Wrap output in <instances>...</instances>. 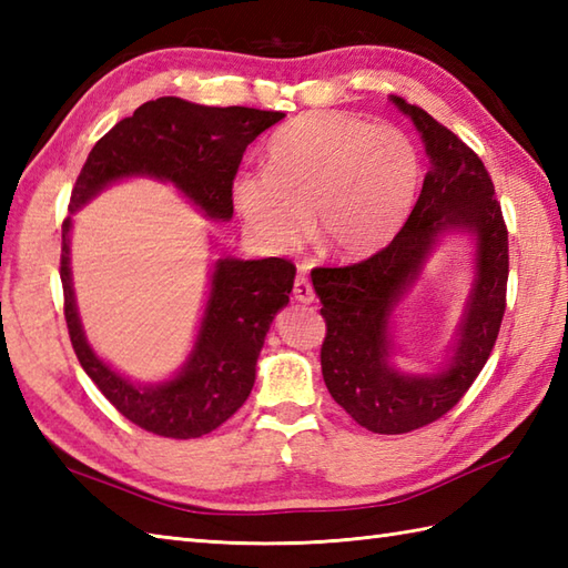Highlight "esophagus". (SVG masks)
<instances>
[{"label": "esophagus", "mask_w": 568, "mask_h": 568, "mask_svg": "<svg viewBox=\"0 0 568 568\" xmlns=\"http://www.w3.org/2000/svg\"><path fill=\"white\" fill-rule=\"evenodd\" d=\"M293 295H295L297 303H305V305H312V303H315V287H312V283L307 281L305 275H297V277H295Z\"/></svg>", "instance_id": "1"}]
</instances>
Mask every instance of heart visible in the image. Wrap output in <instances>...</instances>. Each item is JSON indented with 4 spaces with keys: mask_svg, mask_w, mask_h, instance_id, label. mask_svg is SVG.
Listing matches in <instances>:
<instances>
[{
    "mask_svg": "<svg viewBox=\"0 0 568 568\" xmlns=\"http://www.w3.org/2000/svg\"><path fill=\"white\" fill-rule=\"evenodd\" d=\"M419 187V155L403 131L346 112H310L273 136L268 171L234 178L232 200L258 244L300 246L315 212L322 251L368 261L403 232Z\"/></svg>",
    "mask_w": 568,
    "mask_h": 568,
    "instance_id": "b5f03b06",
    "label": "heart"
}]
</instances>
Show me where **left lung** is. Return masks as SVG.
<instances>
[{
    "instance_id": "left-lung-1",
    "label": "left lung",
    "mask_w": 568,
    "mask_h": 568,
    "mask_svg": "<svg viewBox=\"0 0 568 568\" xmlns=\"http://www.w3.org/2000/svg\"><path fill=\"white\" fill-rule=\"evenodd\" d=\"M422 139L429 171L403 232L378 256L346 268H315L327 336L322 376L361 427L405 434L462 400L498 339L508 285V229L490 175L466 143L415 104L393 98ZM449 235L471 246V285L453 342L437 365L403 372L394 364V312Z\"/></svg>"
}]
</instances>
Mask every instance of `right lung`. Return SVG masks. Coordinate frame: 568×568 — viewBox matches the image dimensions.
<instances>
[{
	"label": "right lung",
	"mask_w": 568,
	"mask_h": 568,
	"mask_svg": "<svg viewBox=\"0 0 568 568\" xmlns=\"http://www.w3.org/2000/svg\"><path fill=\"white\" fill-rule=\"evenodd\" d=\"M283 112L207 106L180 98L141 104L104 134L84 161L63 222L60 281L65 322L80 366L119 413L141 429L171 439L210 434L246 403L256 361L277 312L291 303L295 265L285 258H234L216 251L207 300L185 364L173 376L139 383L94 352L84 334L70 268L72 214L102 190L131 178L173 185L212 222L234 216L232 183L248 143L281 122Z\"/></svg>",
	"instance_id": "obj_1"
}]
</instances>
